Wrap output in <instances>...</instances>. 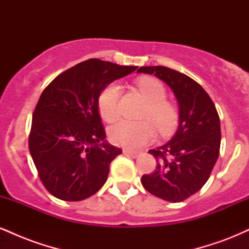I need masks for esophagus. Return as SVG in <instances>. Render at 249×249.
I'll return each instance as SVG.
<instances>
[{
	"instance_id": "34e87169",
	"label": "esophagus",
	"mask_w": 249,
	"mask_h": 249,
	"mask_svg": "<svg viewBox=\"0 0 249 249\" xmlns=\"http://www.w3.org/2000/svg\"><path fill=\"white\" fill-rule=\"evenodd\" d=\"M123 152H124L125 154H127V156L132 157V158H137V157H138V152H136V151L127 150V148H125V150H123Z\"/></svg>"
}]
</instances>
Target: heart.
<instances>
[{
  "mask_svg": "<svg viewBox=\"0 0 249 249\" xmlns=\"http://www.w3.org/2000/svg\"><path fill=\"white\" fill-rule=\"evenodd\" d=\"M137 88L148 103L144 118L152 119L154 124L162 132L170 131L177 121L176 110L165 102L166 91L159 81L150 77L141 78ZM119 97L121 85L112 82L101 91L98 96V110L102 118L107 122H113L119 116ZM156 127L150 121L132 122L121 119L108 127V137L113 144L137 150L148 144L156 138Z\"/></svg>",
  "mask_w": 249,
  "mask_h": 249,
  "instance_id": "heart-1",
  "label": "heart"
}]
</instances>
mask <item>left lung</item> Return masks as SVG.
Wrapping results in <instances>:
<instances>
[{
	"mask_svg": "<svg viewBox=\"0 0 249 249\" xmlns=\"http://www.w3.org/2000/svg\"><path fill=\"white\" fill-rule=\"evenodd\" d=\"M137 72L166 83L179 108L172 139L148 151L157 159V167L142 177V184L162 200L184 201L206 184L218 160L221 130L215 105L201 85L179 71L158 65L141 67Z\"/></svg>",
	"mask_w": 249,
	"mask_h": 249,
	"instance_id": "8db88e82",
	"label": "left lung"
}]
</instances>
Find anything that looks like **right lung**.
<instances>
[{
    "instance_id": "add662e5",
    "label": "right lung",
    "mask_w": 249,
    "mask_h": 249,
    "mask_svg": "<svg viewBox=\"0 0 249 249\" xmlns=\"http://www.w3.org/2000/svg\"><path fill=\"white\" fill-rule=\"evenodd\" d=\"M137 67L92 58L70 68L44 89L33 115L29 150L43 185L56 198L81 201L107 180L121 148L105 141L98 96Z\"/></svg>"
}]
</instances>
